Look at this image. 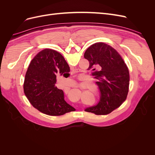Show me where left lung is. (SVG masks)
Instances as JSON below:
<instances>
[{"label": "left lung", "instance_id": "8db88e82", "mask_svg": "<svg viewBox=\"0 0 155 155\" xmlns=\"http://www.w3.org/2000/svg\"><path fill=\"white\" fill-rule=\"evenodd\" d=\"M84 58L89 61L88 70L97 79L100 93L99 102L85 110L96 115L109 114L126 100L129 85L128 68L118 51L104 43L91 45ZM98 67H101L100 71Z\"/></svg>", "mask_w": 155, "mask_h": 155}]
</instances>
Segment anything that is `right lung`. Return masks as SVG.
<instances>
[{"mask_svg":"<svg viewBox=\"0 0 155 155\" xmlns=\"http://www.w3.org/2000/svg\"><path fill=\"white\" fill-rule=\"evenodd\" d=\"M69 72L68 63L58 51L45 49L37 54L27 70L23 86L31 104L50 116L76 110L64 100L63 91L55 87L56 77Z\"/></svg>","mask_w":155,"mask_h":155,"instance_id":"right-lung-1","label":"right lung"}]
</instances>
